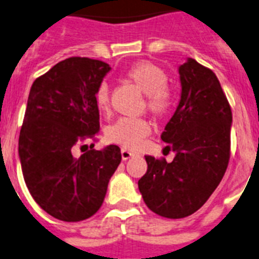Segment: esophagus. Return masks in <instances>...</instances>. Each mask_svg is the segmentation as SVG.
Here are the masks:
<instances>
[{
	"label": "esophagus",
	"instance_id": "obj_1",
	"mask_svg": "<svg viewBox=\"0 0 259 259\" xmlns=\"http://www.w3.org/2000/svg\"><path fill=\"white\" fill-rule=\"evenodd\" d=\"M132 156H134V152H132V151H130V149L127 148L121 149V157H123V160L131 159Z\"/></svg>",
	"mask_w": 259,
	"mask_h": 259
}]
</instances>
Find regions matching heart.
Here are the masks:
<instances>
[{
  "label": "heart",
  "mask_w": 259,
  "mask_h": 259,
  "mask_svg": "<svg viewBox=\"0 0 259 259\" xmlns=\"http://www.w3.org/2000/svg\"><path fill=\"white\" fill-rule=\"evenodd\" d=\"M127 78L145 94V104L153 115L163 116L172 108L175 94L166 83L168 75L160 66L152 62H139L128 68ZM96 106L100 111L110 107V89L107 83H100L95 93ZM151 127L143 117H121L108 127L107 138L112 143L127 148H138L147 136Z\"/></svg>",
  "instance_id": "b5f03b06"
}]
</instances>
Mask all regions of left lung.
I'll return each instance as SVG.
<instances>
[{
    "label": "left lung",
    "instance_id": "8db88e82",
    "mask_svg": "<svg viewBox=\"0 0 259 259\" xmlns=\"http://www.w3.org/2000/svg\"><path fill=\"white\" fill-rule=\"evenodd\" d=\"M179 74L180 103L161 134L176 156L172 163L145 156L148 169L138 183L147 206L166 219H184L201 208L230 159L232 108L215 74L192 58Z\"/></svg>",
    "mask_w": 259,
    "mask_h": 259
}]
</instances>
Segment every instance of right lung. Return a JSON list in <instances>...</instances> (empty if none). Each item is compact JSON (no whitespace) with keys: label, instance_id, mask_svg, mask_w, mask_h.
I'll use <instances>...</instances> for the list:
<instances>
[{"label":"right lung","instance_id":"add662e5","mask_svg":"<svg viewBox=\"0 0 259 259\" xmlns=\"http://www.w3.org/2000/svg\"><path fill=\"white\" fill-rule=\"evenodd\" d=\"M110 68L98 59L67 58L30 89L18 140L23 179L34 201L61 221L95 214L121 161L120 148L114 144L79 157L72 153L99 132L95 93Z\"/></svg>","mask_w":259,"mask_h":259}]
</instances>
